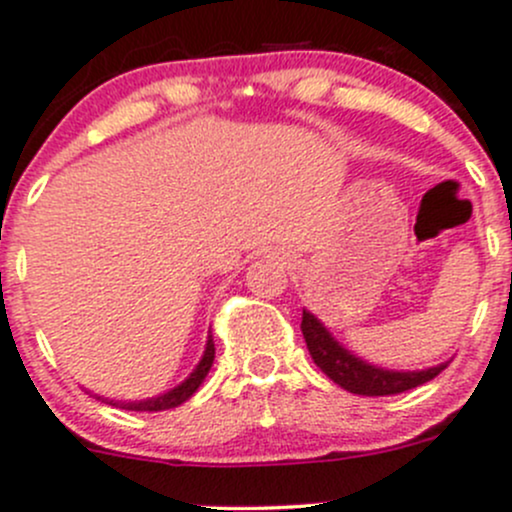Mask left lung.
Segmentation results:
<instances>
[{"label": "left lung", "mask_w": 512, "mask_h": 512, "mask_svg": "<svg viewBox=\"0 0 512 512\" xmlns=\"http://www.w3.org/2000/svg\"><path fill=\"white\" fill-rule=\"evenodd\" d=\"M302 334L314 364H317L334 384H339L342 389L359 396H391L401 394V391L416 389V386L436 379V376L448 366L446 361V364H438L421 371H394L366 364L364 359H359V356H354L349 349H344L342 344L329 334V329L324 327L312 312H307V309H302Z\"/></svg>", "instance_id": "1"}]
</instances>
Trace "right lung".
<instances>
[{
	"label": "right lung",
	"mask_w": 512,
	"mask_h": 512,
	"mask_svg": "<svg viewBox=\"0 0 512 512\" xmlns=\"http://www.w3.org/2000/svg\"><path fill=\"white\" fill-rule=\"evenodd\" d=\"M213 359H215V342H213V334L208 337V344H205V352H203V359H200V364L195 366L193 374L188 376V379L183 381V384H178L175 389L165 391V394L160 396H153V399H143V401H108V404L113 406H121V409H128V411H165V409H175V406H180L183 401H188L190 396L198 391V386L203 384L205 376H208L210 366H213Z\"/></svg>",
	"instance_id": "add662e5"
}]
</instances>
